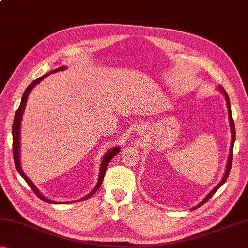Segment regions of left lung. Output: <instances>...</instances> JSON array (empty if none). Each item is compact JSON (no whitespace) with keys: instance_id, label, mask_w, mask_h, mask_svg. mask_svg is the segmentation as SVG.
<instances>
[{"instance_id":"8db88e82","label":"left lung","mask_w":248,"mask_h":248,"mask_svg":"<svg viewBox=\"0 0 248 248\" xmlns=\"http://www.w3.org/2000/svg\"><path fill=\"white\" fill-rule=\"evenodd\" d=\"M219 90L221 91V93L224 95V97L226 99V107H228V111H229V121H230V127H231V132H232V141H231V148H230V155H229V158H228V165H226V170H225V174L223 176V178H222L221 182L217 185V186L213 188V189L209 192V194L207 195V197L201 201V202L196 205V208H199L200 205H202L203 203L207 202V201L211 198V197L215 195V192L219 189V188L222 186L225 183V180L228 179V176L230 174V170H231V166H232V159H233V146H234V142H235V125H234V120H233V117H232V112H231V105H230V99H229V96L228 94H226L225 90L223 89L222 86H219Z\"/></svg>"}]
</instances>
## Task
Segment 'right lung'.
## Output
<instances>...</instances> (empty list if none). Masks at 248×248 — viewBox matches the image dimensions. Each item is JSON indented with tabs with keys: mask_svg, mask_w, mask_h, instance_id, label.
<instances>
[{
	"mask_svg": "<svg viewBox=\"0 0 248 248\" xmlns=\"http://www.w3.org/2000/svg\"><path fill=\"white\" fill-rule=\"evenodd\" d=\"M65 70V66H60V68H58L56 70H53L52 72L50 73H54V72H58V71H63ZM50 73H46L44 74L43 77H40L39 78H37L36 81H33L32 83L29 84V86L26 89V91L24 92L23 94V97H22V102H20V105L17 110H16V114H15V117H14V123H13V129H12V133H13V155H14V162H15V165H16V169H17L18 173L20 174V176L26 180V183L29 185V187L31 188V189L33 190V192L39 197V198L41 200L46 201V202L48 203H60L58 202V201H53V200H50V199H47L46 197H44L43 195L40 194L39 190L37 189L35 185L32 184V182L31 179H29L26 175L24 174V171L22 170V166H20V161H19V148H20V143H19V139H20V134H19V130H20V121H22V117H23V114H24V110H25V107H26V103H27V98H28V95L29 93H31V91L35 87L37 84L40 83L43 79L48 77V75ZM120 151V148L119 146H116V148H112L111 150H109L108 152L105 154V156L103 158L102 161V164H100V169H99V176H98V182L97 184H96V186L93 190H92L89 195L84 197V198H82L79 201L82 200H85V199H89L90 197L93 196L96 191L98 190V188L100 187V185H102L103 183V179H104V176H105V173H106V167L108 165V163L111 161V158L115 156V155H117L119 153ZM78 201V200H77ZM71 201H68V203H70ZM72 202H75V201H72Z\"/></svg>",
	"mask_w": 248,
	"mask_h": 248,
	"instance_id": "right-lung-1",
	"label": "right lung"
}]
</instances>
